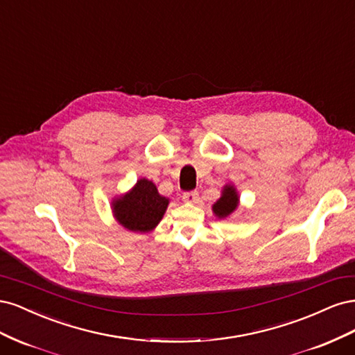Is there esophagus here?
<instances>
[{
  "mask_svg": "<svg viewBox=\"0 0 355 355\" xmlns=\"http://www.w3.org/2000/svg\"><path fill=\"white\" fill-rule=\"evenodd\" d=\"M182 198H184V201H187V202H198L200 196L197 191H188V192H184Z\"/></svg>",
  "mask_w": 355,
  "mask_h": 355,
  "instance_id": "1",
  "label": "esophagus"
}]
</instances>
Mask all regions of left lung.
I'll return each mask as SVG.
<instances>
[{
	"label": "left lung",
	"instance_id": "8db88e82",
	"mask_svg": "<svg viewBox=\"0 0 355 355\" xmlns=\"http://www.w3.org/2000/svg\"><path fill=\"white\" fill-rule=\"evenodd\" d=\"M239 206V196L235 192L234 187H225L222 197L213 204V211L218 218H227L230 214L237 209Z\"/></svg>",
	"mask_w": 355,
	"mask_h": 355
}]
</instances>
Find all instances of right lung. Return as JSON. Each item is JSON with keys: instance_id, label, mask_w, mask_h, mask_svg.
I'll return each mask as SVG.
<instances>
[{"instance_id": "obj_1", "label": "right lung", "mask_w": 355, "mask_h": 355, "mask_svg": "<svg viewBox=\"0 0 355 355\" xmlns=\"http://www.w3.org/2000/svg\"><path fill=\"white\" fill-rule=\"evenodd\" d=\"M168 206L151 180H137L136 187L114 202V213L124 228L146 232L154 230Z\"/></svg>"}]
</instances>
